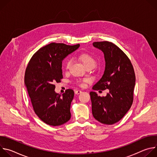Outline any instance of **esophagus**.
Segmentation results:
<instances>
[{"instance_id": "34e87169", "label": "esophagus", "mask_w": 157, "mask_h": 157, "mask_svg": "<svg viewBox=\"0 0 157 157\" xmlns=\"http://www.w3.org/2000/svg\"><path fill=\"white\" fill-rule=\"evenodd\" d=\"M75 94H81V91H80V90H76L75 91Z\"/></svg>"}]
</instances>
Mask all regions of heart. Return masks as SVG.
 <instances>
[{
	"label": "heart",
	"mask_w": 157,
	"mask_h": 157,
	"mask_svg": "<svg viewBox=\"0 0 157 157\" xmlns=\"http://www.w3.org/2000/svg\"><path fill=\"white\" fill-rule=\"evenodd\" d=\"M78 59L82 63V64L86 67L88 65H94L96 64V61L94 59V58L90 55L89 54L87 53H80L78 54L77 55ZM71 64V60L68 59L67 60L65 63V68L66 69H68L69 68V66ZM81 86H84V82H80Z\"/></svg>",
	"instance_id": "heart-1"
}]
</instances>
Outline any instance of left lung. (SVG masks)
Masks as SVG:
<instances>
[{
	"instance_id": "obj_1",
	"label": "left lung",
	"mask_w": 157,
	"mask_h": 157,
	"mask_svg": "<svg viewBox=\"0 0 157 157\" xmlns=\"http://www.w3.org/2000/svg\"><path fill=\"white\" fill-rule=\"evenodd\" d=\"M93 47L104 56L105 70L93 90L109 89L106 96L90 92L93 117L99 122L112 125L119 122L127 113L133 102L136 75L127 55L114 43L94 42Z\"/></svg>"
}]
</instances>
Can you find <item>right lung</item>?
I'll return each instance as SVG.
<instances>
[{
  "mask_svg": "<svg viewBox=\"0 0 157 157\" xmlns=\"http://www.w3.org/2000/svg\"><path fill=\"white\" fill-rule=\"evenodd\" d=\"M80 46L52 43L39 49L32 57L25 74V86L33 110L45 124L59 126L71 118L74 91L67 89L62 95L55 91V82L63 78L62 61Z\"/></svg>",
  "mask_w": 157,
  "mask_h": 157,
  "instance_id": "add662e5",
  "label": "right lung"
}]
</instances>
